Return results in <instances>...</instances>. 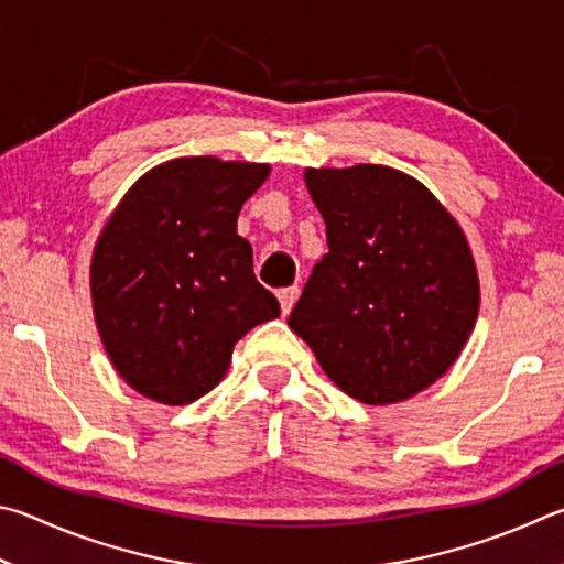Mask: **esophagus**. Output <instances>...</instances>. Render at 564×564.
Returning <instances> with one entry per match:
<instances>
[{
	"label": "esophagus",
	"instance_id": "34e87169",
	"mask_svg": "<svg viewBox=\"0 0 564 564\" xmlns=\"http://www.w3.org/2000/svg\"><path fill=\"white\" fill-rule=\"evenodd\" d=\"M276 297H280L282 314H290L292 307H294V302H297V297H300V288H297V284H294V288H284V290L276 292Z\"/></svg>",
	"mask_w": 564,
	"mask_h": 564
}]
</instances>
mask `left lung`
<instances>
[{
  "label": "left lung",
  "instance_id": "1",
  "mask_svg": "<svg viewBox=\"0 0 564 564\" xmlns=\"http://www.w3.org/2000/svg\"><path fill=\"white\" fill-rule=\"evenodd\" d=\"M327 225L290 329L327 377L369 406L441 379L478 319L480 284L460 225L416 177L389 165L307 167Z\"/></svg>",
  "mask_w": 564,
  "mask_h": 564
}]
</instances>
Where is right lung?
<instances>
[{
	"label": "right lung",
	"mask_w": 564,
	"mask_h": 564,
	"mask_svg": "<svg viewBox=\"0 0 564 564\" xmlns=\"http://www.w3.org/2000/svg\"><path fill=\"white\" fill-rule=\"evenodd\" d=\"M270 165L175 158L138 177L91 260V300L108 359L128 387L165 406L223 381L232 349L280 302L237 235L242 203Z\"/></svg>",
	"instance_id": "obj_1"
}]
</instances>
